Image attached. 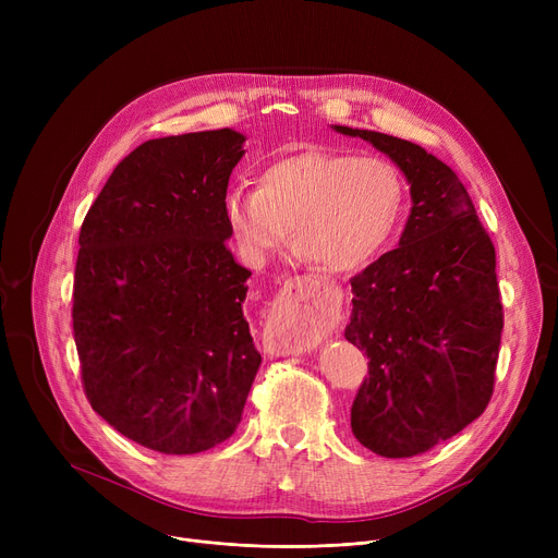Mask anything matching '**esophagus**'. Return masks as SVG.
Listing matches in <instances>:
<instances>
[{"instance_id":"34e87169","label":"esophagus","mask_w":558,"mask_h":558,"mask_svg":"<svg viewBox=\"0 0 558 558\" xmlns=\"http://www.w3.org/2000/svg\"><path fill=\"white\" fill-rule=\"evenodd\" d=\"M339 320V296L310 276L289 278L278 294L271 328L289 341V350H303L330 335Z\"/></svg>"}]
</instances>
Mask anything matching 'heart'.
I'll return each instance as SVG.
<instances>
[{"label":"heart","mask_w":558,"mask_h":558,"mask_svg":"<svg viewBox=\"0 0 558 558\" xmlns=\"http://www.w3.org/2000/svg\"><path fill=\"white\" fill-rule=\"evenodd\" d=\"M404 181L377 156L303 149L282 156L257 175V190L230 187L223 219L255 262L299 248L328 274H360L383 255L400 230Z\"/></svg>","instance_id":"1"}]
</instances>
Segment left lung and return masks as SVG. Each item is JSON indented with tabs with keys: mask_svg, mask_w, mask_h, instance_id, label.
<instances>
[{
	"mask_svg": "<svg viewBox=\"0 0 558 558\" xmlns=\"http://www.w3.org/2000/svg\"><path fill=\"white\" fill-rule=\"evenodd\" d=\"M332 131L373 144L409 183L398 248L350 280L345 339L371 360L350 409L355 438L379 457H414L471 425L490 400L502 339L495 248L444 160L387 133Z\"/></svg>",
	"mask_w": 558,
	"mask_h": 558,
	"instance_id": "left-lung-1",
	"label": "left lung"
}]
</instances>
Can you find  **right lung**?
<instances>
[{"label":"right lung","instance_id":"add662e5","mask_svg":"<svg viewBox=\"0 0 558 558\" xmlns=\"http://www.w3.org/2000/svg\"><path fill=\"white\" fill-rule=\"evenodd\" d=\"M244 142L219 129L140 144L81 226L72 320L85 396L162 454L226 441L262 364L244 318L251 271L223 219Z\"/></svg>","mask_w":558,"mask_h":558}]
</instances>
